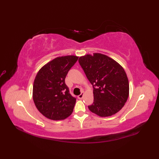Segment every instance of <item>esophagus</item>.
Returning <instances> with one entry per match:
<instances>
[{
    "label": "esophagus",
    "instance_id": "esophagus-1",
    "mask_svg": "<svg viewBox=\"0 0 159 159\" xmlns=\"http://www.w3.org/2000/svg\"><path fill=\"white\" fill-rule=\"evenodd\" d=\"M84 93L82 92L80 95H79L78 96V98L79 99H82V98H84Z\"/></svg>",
    "mask_w": 159,
    "mask_h": 159
}]
</instances>
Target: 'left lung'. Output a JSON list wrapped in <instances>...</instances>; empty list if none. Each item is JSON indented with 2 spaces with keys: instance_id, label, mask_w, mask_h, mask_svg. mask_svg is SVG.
<instances>
[{
  "instance_id": "obj_1",
  "label": "left lung",
  "mask_w": 159,
  "mask_h": 159,
  "mask_svg": "<svg viewBox=\"0 0 159 159\" xmlns=\"http://www.w3.org/2000/svg\"><path fill=\"white\" fill-rule=\"evenodd\" d=\"M79 64L93 88V103L88 106L100 117L117 113L126 103L129 85L121 65L104 54L95 53L79 58Z\"/></svg>"
}]
</instances>
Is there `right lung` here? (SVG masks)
<instances>
[{
    "label": "right lung",
    "mask_w": 159,
    "mask_h": 159,
    "mask_svg": "<svg viewBox=\"0 0 159 159\" xmlns=\"http://www.w3.org/2000/svg\"><path fill=\"white\" fill-rule=\"evenodd\" d=\"M78 57H56L38 72L33 85V100L36 108L52 120H63L73 112L76 98L70 93L65 78Z\"/></svg>",
    "instance_id": "1"
}]
</instances>
